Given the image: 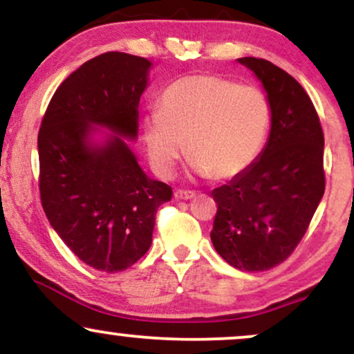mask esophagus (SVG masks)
<instances>
[{"label":"esophagus","mask_w":354,"mask_h":354,"mask_svg":"<svg viewBox=\"0 0 354 354\" xmlns=\"http://www.w3.org/2000/svg\"><path fill=\"white\" fill-rule=\"evenodd\" d=\"M174 198H176V200H191V198H194V191L174 189Z\"/></svg>","instance_id":"esophagus-1"}]
</instances>
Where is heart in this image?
I'll return each instance as SVG.
<instances>
[{
	"mask_svg": "<svg viewBox=\"0 0 354 354\" xmlns=\"http://www.w3.org/2000/svg\"><path fill=\"white\" fill-rule=\"evenodd\" d=\"M270 123V103L256 86L219 75H193L165 89L158 113L146 116L143 138L160 176L173 173L186 141L194 171L230 180L253 163Z\"/></svg>",
	"mask_w": 354,
	"mask_h": 354,
	"instance_id": "1",
	"label": "heart"
}]
</instances>
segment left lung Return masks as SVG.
Returning <instances> with one entry per match:
<instances>
[{"mask_svg":"<svg viewBox=\"0 0 354 354\" xmlns=\"http://www.w3.org/2000/svg\"><path fill=\"white\" fill-rule=\"evenodd\" d=\"M265 86L271 133L261 156L213 189L211 241L241 271H265L290 258L324 193V135L315 104L293 76L263 58H239Z\"/></svg>","mask_w":354,"mask_h":354,"instance_id":"obj_1","label":"left lung"}]
</instances>
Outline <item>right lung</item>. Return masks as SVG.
Segmentation results:
<instances>
[{
    "label": "right lung",
    "instance_id": "right-lung-1",
    "mask_svg": "<svg viewBox=\"0 0 354 354\" xmlns=\"http://www.w3.org/2000/svg\"><path fill=\"white\" fill-rule=\"evenodd\" d=\"M149 66L120 51L86 61L56 89L38 133L44 214L81 261L106 273L149 250L156 211L173 196L171 186L146 176L121 138L88 145L93 124L136 136Z\"/></svg>",
    "mask_w": 354,
    "mask_h": 354
}]
</instances>
